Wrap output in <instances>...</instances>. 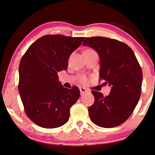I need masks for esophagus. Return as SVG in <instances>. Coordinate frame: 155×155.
<instances>
[{
  "instance_id": "obj_1",
  "label": "esophagus",
  "mask_w": 155,
  "mask_h": 155,
  "mask_svg": "<svg viewBox=\"0 0 155 155\" xmlns=\"http://www.w3.org/2000/svg\"><path fill=\"white\" fill-rule=\"evenodd\" d=\"M79 90H80V93H81V95L87 93L88 91V90L86 89V88H84V87H80Z\"/></svg>"
}]
</instances>
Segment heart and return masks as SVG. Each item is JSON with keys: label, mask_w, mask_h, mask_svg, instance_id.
<instances>
[{"label": "heart", "mask_w": 155, "mask_h": 155, "mask_svg": "<svg viewBox=\"0 0 155 155\" xmlns=\"http://www.w3.org/2000/svg\"><path fill=\"white\" fill-rule=\"evenodd\" d=\"M91 51V49H87V51ZM79 82L82 84H84L87 83V77H86V76L84 75H81L79 76Z\"/></svg>", "instance_id": "b5f03b06"}]
</instances>
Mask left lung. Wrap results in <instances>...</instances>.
Masks as SVG:
<instances>
[{"label":"left lung","instance_id":"1","mask_svg":"<svg viewBox=\"0 0 155 155\" xmlns=\"http://www.w3.org/2000/svg\"><path fill=\"white\" fill-rule=\"evenodd\" d=\"M83 45L97 51L100 58V80L111 87L107 97L91 91L95 101L89 108L90 119L104 128L119 126L131 116L140 98L142 71L140 64L132 48L115 39L90 37L85 38Z\"/></svg>","mask_w":155,"mask_h":155}]
</instances>
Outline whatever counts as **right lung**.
Segmentation results:
<instances>
[{
	"instance_id": "add662e5",
	"label": "right lung",
	"mask_w": 155,
	"mask_h": 155,
	"mask_svg": "<svg viewBox=\"0 0 155 155\" xmlns=\"http://www.w3.org/2000/svg\"><path fill=\"white\" fill-rule=\"evenodd\" d=\"M84 37L46 35L33 43L19 64L18 91L25 112L38 126L57 128L67 122L79 89H66L58 72L67 69L71 53Z\"/></svg>"
}]
</instances>
